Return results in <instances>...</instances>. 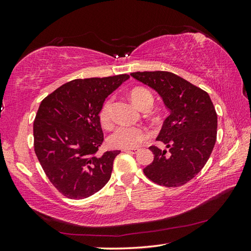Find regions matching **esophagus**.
Returning a JSON list of instances; mask_svg holds the SVG:
<instances>
[{
  "label": "esophagus",
  "instance_id": "esophagus-1",
  "mask_svg": "<svg viewBox=\"0 0 251 251\" xmlns=\"http://www.w3.org/2000/svg\"><path fill=\"white\" fill-rule=\"evenodd\" d=\"M123 152H126V153H136V150H131V149H123L122 150Z\"/></svg>",
  "mask_w": 251,
  "mask_h": 251
}]
</instances>
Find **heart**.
Segmentation results:
<instances>
[{
    "label": "heart",
    "mask_w": 251,
    "mask_h": 251,
    "mask_svg": "<svg viewBox=\"0 0 251 251\" xmlns=\"http://www.w3.org/2000/svg\"><path fill=\"white\" fill-rule=\"evenodd\" d=\"M130 99L141 110L147 108L151 109L153 104V95L145 87H135L131 89ZM112 104H113V98L106 99L99 111L100 123L105 128H109L112 125ZM149 137L150 132L143 127L121 126L110 136L109 143L113 148L135 149L148 140Z\"/></svg>",
    "instance_id": "1"
}]
</instances>
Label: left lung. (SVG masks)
I'll return each instance as SVG.
<instances>
[{"instance_id":"1","label":"left lung","mask_w":251,"mask_h":251,"mask_svg":"<svg viewBox=\"0 0 251 251\" xmlns=\"http://www.w3.org/2000/svg\"><path fill=\"white\" fill-rule=\"evenodd\" d=\"M130 75L156 90L170 111L156 138L168 150L150 147L154 159L143 173L159 185H183L205 166L217 140V113L209 95L172 72Z\"/></svg>"}]
</instances>
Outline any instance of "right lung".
<instances>
[{"instance_id":"right-lung-1","label":"right lung","mask_w":251,"mask_h":251,"mask_svg":"<svg viewBox=\"0 0 251 251\" xmlns=\"http://www.w3.org/2000/svg\"><path fill=\"white\" fill-rule=\"evenodd\" d=\"M128 78L73 79L42 100L33 123L34 152L51 184L68 199H86L110 180L121 151L98 154L103 142L99 111Z\"/></svg>"}]
</instances>
